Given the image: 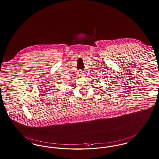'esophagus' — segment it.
I'll return each mask as SVG.
<instances>
[{
  "label": "esophagus",
  "mask_w": 159,
  "mask_h": 159,
  "mask_svg": "<svg viewBox=\"0 0 159 159\" xmlns=\"http://www.w3.org/2000/svg\"><path fill=\"white\" fill-rule=\"evenodd\" d=\"M79 74H80V75H81V76H83V75H84V72H83V70H80L79 71Z\"/></svg>",
  "instance_id": "34e87169"
}]
</instances>
